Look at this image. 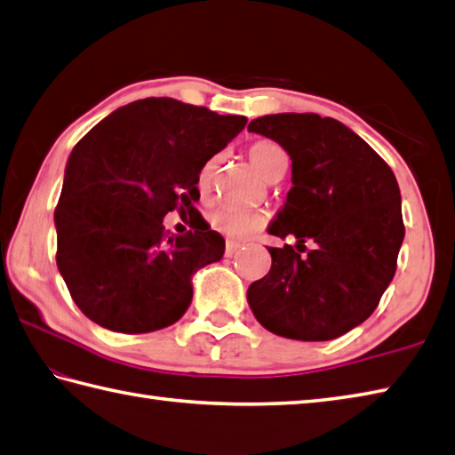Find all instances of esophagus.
Returning <instances> with one entry per match:
<instances>
[{
  "label": "esophagus",
  "mask_w": 455,
  "mask_h": 455,
  "mask_svg": "<svg viewBox=\"0 0 455 455\" xmlns=\"http://www.w3.org/2000/svg\"><path fill=\"white\" fill-rule=\"evenodd\" d=\"M238 250H240L238 243H235V240H227V244H225V256L227 258H233L238 252Z\"/></svg>",
  "instance_id": "1"
}]
</instances>
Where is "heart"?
<instances>
[{
	"label": "heart",
	"instance_id": "heart-1",
	"mask_svg": "<svg viewBox=\"0 0 455 455\" xmlns=\"http://www.w3.org/2000/svg\"><path fill=\"white\" fill-rule=\"evenodd\" d=\"M248 158L254 164V168L262 173L266 180H272L275 173L287 166L285 152L277 147L275 142L259 140L254 142L248 150ZM217 170V158H211L203 164L197 173V188L201 193H205L211 188L212 176ZM211 227L219 230L220 235L228 238H250L256 235L258 230H262L266 225V212L259 209H243L233 205H222L211 212Z\"/></svg>",
	"mask_w": 455,
	"mask_h": 455
}]
</instances>
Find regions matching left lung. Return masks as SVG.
Masks as SVG:
<instances>
[{
  "instance_id": "8db88e82",
  "label": "left lung",
  "mask_w": 455,
  "mask_h": 455,
  "mask_svg": "<svg viewBox=\"0 0 455 455\" xmlns=\"http://www.w3.org/2000/svg\"><path fill=\"white\" fill-rule=\"evenodd\" d=\"M250 132L275 140L291 158L285 205L269 235L293 246L267 248L272 267L248 287L258 323L293 340H332L362 324L389 287L404 238L395 173L340 121L316 113L258 117Z\"/></svg>"
}]
</instances>
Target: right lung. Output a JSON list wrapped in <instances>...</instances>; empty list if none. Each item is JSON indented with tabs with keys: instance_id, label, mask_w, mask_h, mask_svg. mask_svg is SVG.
<instances>
[{
	"instance_id": "add662e5",
	"label": "right lung",
	"mask_w": 455,
	"mask_h": 455,
	"mask_svg": "<svg viewBox=\"0 0 455 455\" xmlns=\"http://www.w3.org/2000/svg\"><path fill=\"white\" fill-rule=\"evenodd\" d=\"M246 121L147 98L113 111L76 144L54 211L56 266L95 324L144 334L188 311L193 274L219 262L225 238L211 227L168 236L164 217L196 209L201 166Z\"/></svg>"
}]
</instances>
